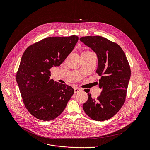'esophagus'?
<instances>
[{"label": "esophagus", "instance_id": "obj_1", "mask_svg": "<svg viewBox=\"0 0 150 150\" xmlns=\"http://www.w3.org/2000/svg\"><path fill=\"white\" fill-rule=\"evenodd\" d=\"M82 89L81 88H74V93H78L79 92H80V91H81Z\"/></svg>", "mask_w": 150, "mask_h": 150}]
</instances>
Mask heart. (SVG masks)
<instances>
[{
    "instance_id": "obj_1",
    "label": "heart",
    "mask_w": 150,
    "mask_h": 150,
    "mask_svg": "<svg viewBox=\"0 0 150 150\" xmlns=\"http://www.w3.org/2000/svg\"><path fill=\"white\" fill-rule=\"evenodd\" d=\"M92 54V52L91 51H90L89 50H85L82 53V56H86V55H90Z\"/></svg>"
}]
</instances>
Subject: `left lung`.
Wrapping results in <instances>:
<instances>
[{
	"label": "left lung",
	"mask_w": 150,
	"mask_h": 150,
	"mask_svg": "<svg viewBox=\"0 0 150 150\" xmlns=\"http://www.w3.org/2000/svg\"><path fill=\"white\" fill-rule=\"evenodd\" d=\"M80 40L97 55L96 73L101 76L99 86L102 89L96 99L86 90L88 99L83 109L92 120L105 121L115 115L124 104L130 67L124 51L117 43L99 36L82 37Z\"/></svg>",
	"instance_id": "left-lung-1"
}]
</instances>
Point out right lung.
I'll use <instances>...</instances> for the list:
<instances>
[{"instance_id":"1","label":"right lung","mask_w":150,"mask_h":150,"mask_svg":"<svg viewBox=\"0 0 150 150\" xmlns=\"http://www.w3.org/2000/svg\"><path fill=\"white\" fill-rule=\"evenodd\" d=\"M78 40L75 35L46 38L24 51L16 80L25 106L36 118L43 121L56 118L73 95L71 86L50 79V69L60 66Z\"/></svg>"}]
</instances>
